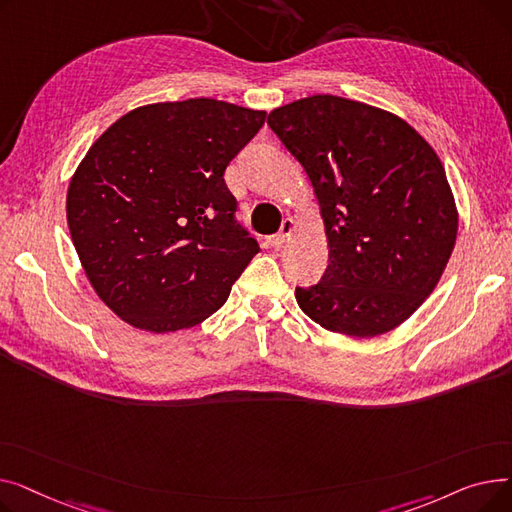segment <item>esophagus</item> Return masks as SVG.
<instances>
[{"label": "esophagus", "instance_id": "34e87169", "mask_svg": "<svg viewBox=\"0 0 512 512\" xmlns=\"http://www.w3.org/2000/svg\"><path fill=\"white\" fill-rule=\"evenodd\" d=\"M294 230H297V222L290 220V218H286V220L282 222L280 232H278V234H274V236H270V238H267V245H270V247H282L284 242L292 236V232H294Z\"/></svg>", "mask_w": 512, "mask_h": 512}]
</instances>
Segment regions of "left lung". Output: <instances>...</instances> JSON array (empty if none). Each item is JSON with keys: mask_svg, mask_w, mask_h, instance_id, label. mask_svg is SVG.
Masks as SVG:
<instances>
[{"mask_svg": "<svg viewBox=\"0 0 512 512\" xmlns=\"http://www.w3.org/2000/svg\"><path fill=\"white\" fill-rule=\"evenodd\" d=\"M267 124L307 172L330 247L299 307L355 338L398 328L434 292L459 230L440 157L396 114L336 95L276 107Z\"/></svg>", "mask_w": 512, "mask_h": 512, "instance_id": "left-lung-1", "label": "left lung"}]
</instances>
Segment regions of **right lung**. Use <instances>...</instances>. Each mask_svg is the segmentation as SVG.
Masks as SVG:
<instances>
[{"mask_svg": "<svg viewBox=\"0 0 512 512\" xmlns=\"http://www.w3.org/2000/svg\"><path fill=\"white\" fill-rule=\"evenodd\" d=\"M265 112L218 99L137 107L80 161L66 197L97 297L132 328L168 334L218 311L259 253L224 172Z\"/></svg>", "mask_w": 512, "mask_h": 512, "instance_id": "obj_1", "label": "right lung"}]
</instances>
